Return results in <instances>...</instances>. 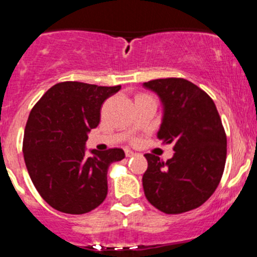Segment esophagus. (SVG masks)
<instances>
[{
  "instance_id": "1",
  "label": "esophagus",
  "mask_w": 257,
  "mask_h": 257,
  "mask_svg": "<svg viewBox=\"0 0 257 257\" xmlns=\"http://www.w3.org/2000/svg\"><path fill=\"white\" fill-rule=\"evenodd\" d=\"M125 154H126V157H132V156H136V154H135V152H132L131 150H126V151H125Z\"/></svg>"
}]
</instances>
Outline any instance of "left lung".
Returning a JSON list of instances; mask_svg holds the SVG:
<instances>
[{"instance_id":"8db88e82","label":"left lung","mask_w":257,"mask_h":257,"mask_svg":"<svg viewBox=\"0 0 257 257\" xmlns=\"http://www.w3.org/2000/svg\"><path fill=\"white\" fill-rule=\"evenodd\" d=\"M162 105L157 139L174 144L166 162L146 154L142 176L146 199L165 214H182L201 206L220 184L226 161V135L214 101L185 78L144 83Z\"/></svg>"}]
</instances>
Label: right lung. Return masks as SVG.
I'll return each instance as SVG.
<instances>
[{"label":"right lung","mask_w":257,"mask_h":257,"mask_svg":"<svg viewBox=\"0 0 257 257\" xmlns=\"http://www.w3.org/2000/svg\"><path fill=\"white\" fill-rule=\"evenodd\" d=\"M121 86L67 81L52 86L30 112L24 136L27 171L41 197L65 214L90 212L107 196V171L125 159L121 149L90 150L88 132L97 127L102 103Z\"/></svg>","instance_id":"1"}]
</instances>
